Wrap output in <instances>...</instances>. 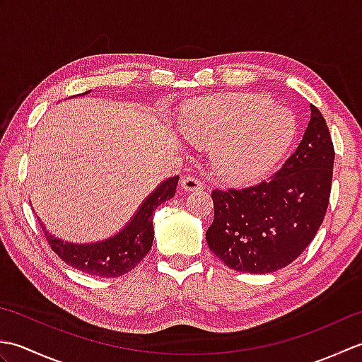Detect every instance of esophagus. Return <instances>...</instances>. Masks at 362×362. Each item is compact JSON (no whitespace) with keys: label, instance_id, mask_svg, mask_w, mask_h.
<instances>
[{"label":"esophagus","instance_id":"34e87169","mask_svg":"<svg viewBox=\"0 0 362 362\" xmlns=\"http://www.w3.org/2000/svg\"><path fill=\"white\" fill-rule=\"evenodd\" d=\"M182 187L185 191H194V189H201L202 188V182L197 179L194 175H185L182 179Z\"/></svg>","mask_w":362,"mask_h":362}]
</instances>
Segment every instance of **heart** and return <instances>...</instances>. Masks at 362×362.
Instances as JSON below:
<instances>
[{
  "label": "heart",
  "instance_id": "obj_1",
  "mask_svg": "<svg viewBox=\"0 0 362 362\" xmlns=\"http://www.w3.org/2000/svg\"><path fill=\"white\" fill-rule=\"evenodd\" d=\"M189 141L216 146L214 165L235 183L266 177L286 156L297 135L292 112L259 95L199 99L180 121Z\"/></svg>",
  "mask_w": 362,
  "mask_h": 362
}]
</instances>
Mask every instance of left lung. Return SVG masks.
<instances>
[{
	"instance_id": "8db88e82",
	"label": "left lung",
	"mask_w": 362,
	"mask_h": 362,
	"mask_svg": "<svg viewBox=\"0 0 362 362\" xmlns=\"http://www.w3.org/2000/svg\"><path fill=\"white\" fill-rule=\"evenodd\" d=\"M302 141L269 180L247 188L213 189L210 250L235 271L271 274L291 264L325 218L334 148L317 107Z\"/></svg>"
}]
</instances>
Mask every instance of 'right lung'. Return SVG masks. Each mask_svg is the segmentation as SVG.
I'll use <instances>...</instances> for the list:
<instances>
[{"instance_id": "right-lung-1", "label": "right lung", "mask_w": 362, "mask_h": 362, "mask_svg": "<svg viewBox=\"0 0 362 362\" xmlns=\"http://www.w3.org/2000/svg\"><path fill=\"white\" fill-rule=\"evenodd\" d=\"M88 93V91H87ZM83 95V93H81ZM179 175L171 177L146 199L140 210L129 222V226L117 236L96 244H71L57 240L46 232L45 238L49 247L62 258L66 264L90 275L115 279L127 274L148 255L153 241L152 214L158 205L174 197Z\"/></svg>"}]
</instances>
